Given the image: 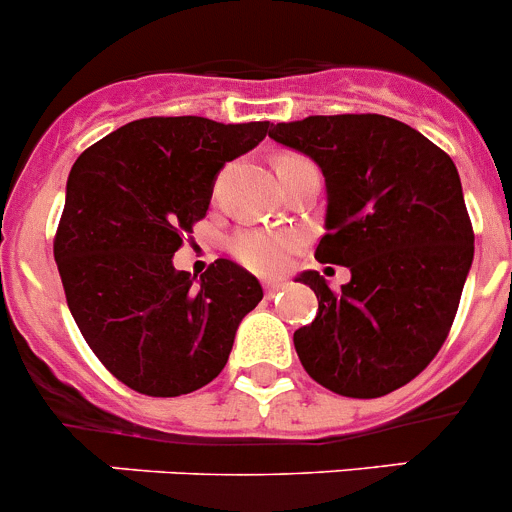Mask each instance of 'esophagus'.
I'll use <instances>...</instances> for the list:
<instances>
[{"label": "esophagus", "instance_id": "34e87169", "mask_svg": "<svg viewBox=\"0 0 512 512\" xmlns=\"http://www.w3.org/2000/svg\"><path fill=\"white\" fill-rule=\"evenodd\" d=\"M280 290H285V282H280V280H267L265 282V295L267 297H275Z\"/></svg>", "mask_w": 512, "mask_h": 512}]
</instances>
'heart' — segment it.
I'll list each match as a JSON object with an SVG mask.
<instances>
[{
	"label": "heart",
	"mask_w": 512,
	"mask_h": 512,
	"mask_svg": "<svg viewBox=\"0 0 512 512\" xmlns=\"http://www.w3.org/2000/svg\"><path fill=\"white\" fill-rule=\"evenodd\" d=\"M300 235L275 230H245L235 237L232 250L237 260L260 275H277L287 267L292 252L300 247Z\"/></svg>",
	"instance_id": "1"
}]
</instances>
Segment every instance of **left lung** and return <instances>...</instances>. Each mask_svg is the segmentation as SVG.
<instances>
[{"label": "left lung", "instance_id": "8db88e82", "mask_svg": "<svg viewBox=\"0 0 512 512\" xmlns=\"http://www.w3.org/2000/svg\"><path fill=\"white\" fill-rule=\"evenodd\" d=\"M325 177L317 262L350 270L332 292L307 270L317 315L295 332L302 367L345 398H380L430 365L458 312L473 265V225L455 162L410 124L332 114L272 127Z\"/></svg>", "mask_w": 512, "mask_h": 512}]
</instances>
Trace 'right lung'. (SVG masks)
<instances>
[{
    "mask_svg": "<svg viewBox=\"0 0 512 512\" xmlns=\"http://www.w3.org/2000/svg\"><path fill=\"white\" fill-rule=\"evenodd\" d=\"M267 130L270 122L135 119L72 165L54 260L79 332L127 388L177 398L227 365L262 285L232 260L197 280L172 257L207 215L222 167Z\"/></svg>",
    "mask_w": 512,
    "mask_h": 512,
    "instance_id": "obj_1",
    "label": "right lung"
}]
</instances>
